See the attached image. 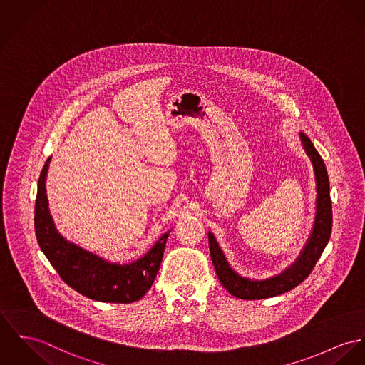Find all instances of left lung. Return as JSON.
Segmentation results:
<instances>
[{
  "mask_svg": "<svg viewBox=\"0 0 365 365\" xmlns=\"http://www.w3.org/2000/svg\"><path fill=\"white\" fill-rule=\"evenodd\" d=\"M300 144L309 158L315 179V217L309 232V239L296 259L286 267L281 274L272 275L265 279H254L240 275L229 264L222 247L217 242V237L208 230L210 255L218 275V279L225 289L235 297L242 300H261L283 294L304 281L317 261L319 259L324 249L327 247L331 230H332V204L329 196V179L325 164L315 150L314 144L303 133L299 135Z\"/></svg>",
  "mask_w": 365,
  "mask_h": 365,
  "instance_id": "obj_1",
  "label": "left lung"
}]
</instances>
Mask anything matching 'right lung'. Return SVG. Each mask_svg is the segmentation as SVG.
Here are the masks:
<instances>
[{"label":"right lung","mask_w":365,"mask_h":365,"mask_svg":"<svg viewBox=\"0 0 365 365\" xmlns=\"http://www.w3.org/2000/svg\"><path fill=\"white\" fill-rule=\"evenodd\" d=\"M51 157L38 178L34 207V229L41 252L62 281L86 297L104 303H133L148 292L160 269L169 233H163L154 246L130 262H113L65 239L50 214L46 180Z\"/></svg>","instance_id":"add662e5"}]
</instances>
